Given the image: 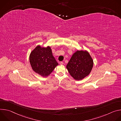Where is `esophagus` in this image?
Instances as JSON below:
<instances>
[{
	"label": "esophagus",
	"instance_id": "esophagus-1",
	"mask_svg": "<svg viewBox=\"0 0 121 121\" xmlns=\"http://www.w3.org/2000/svg\"><path fill=\"white\" fill-rule=\"evenodd\" d=\"M60 65H63V62L61 61V62H60Z\"/></svg>",
	"mask_w": 121,
	"mask_h": 121
}]
</instances>
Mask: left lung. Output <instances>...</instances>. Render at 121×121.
Here are the masks:
<instances>
[{"mask_svg": "<svg viewBox=\"0 0 121 121\" xmlns=\"http://www.w3.org/2000/svg\"><path fill=\"white\" fill-rule=\"evenodd\" d=\"M93 66V61L88 52L78 50L72 56L66 68L74 79L80 80L90 73Z\"/></svg>", "mask_w": 121, "mask_h": 121, "instance_id": "1", "label": "left lung"}]
</instances>
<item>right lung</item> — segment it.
I'll return each mask as SVG.
<instances>
[{"mask_svg": "<svg viewBox=\"0 0 121 121\" xmlns=\"http://www.w3.org/2000/svg\"><path fill=\"white\" fill-rule=\"evenodd\" d=\"M29 60L33 70L43 76L49 75L59 64L49 47L37 46L31 53Z\"/></svg>", "mask_w": 121, "mask_h": 121, "instance_id": "add662e5", "label": "right lung"}]
</instances>
